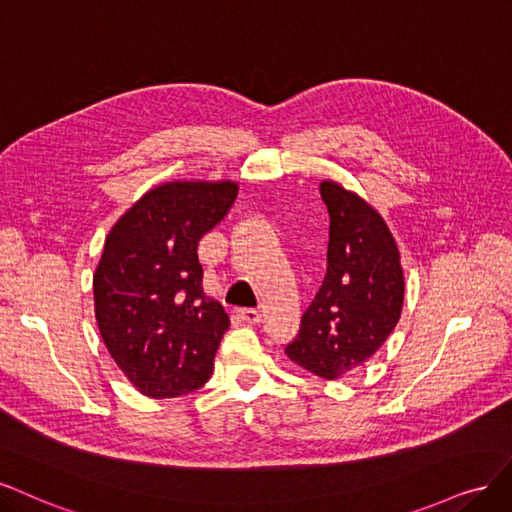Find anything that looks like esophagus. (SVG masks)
I'll list each match as a JSON object with an SVG mask.
<instances>
[{
	"label": "esophagus",
	"instance_id": "1",
	"mask_svg": "<svg viewBox=\"0 0 512 512\" xmlns=\"http://www.w3.org/2000/svg\"><path fill=\"white\" fill-rule=\"evenodd\" d=\"M238 317H240L244 323L255 325V323L261 321V312L255 310V308H242V310H238Z\"/></svg>",
	"mask_w": 512,
	"mask_h": 512
}]
</instances>
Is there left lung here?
Masks as SVG:
<instances>
[{"label": "left lung", "instance_id": "1", "mask_svg": "<svg viewBox=\"0 0 512 512\" xmlns=\"http://www.w3.org/2000/svg\"><path fill=\"white\" fill-rule=\"evenodd\" d=\"M329 212L327 272L285 353L327 381L381 349L402 315L404 272L387 223L366 200L323 180Z\"/></svg>", "mask_w": 512, "mask_h": 512}]
</instances>
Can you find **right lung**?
<instances>
[{"label": "right lung", "mask_w": 512, "mask_h": 512, "mask_svg": "<svg viewBox=\"0 0 512 512\" xmlns=\"http://www.w3.org/2000/svg\"><path fill=\"white\" fill-rule=\"evenodd\" d=\"M238 195L232 180H174L146 191L114 223L93 274L95 319L108 353L140 393L200 389L229 317L202 287L197 244Z\"/></svg>", "instance_id": "obj_1"}]
</instances>
